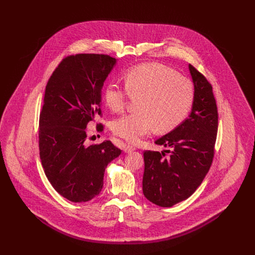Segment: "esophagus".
Returning a JSON list of instances; mask_svg holds the SVG:
<instances>
[{"mask_svg":"<svg viewBox=\"0 0 255 255\" xmlns=\"http://www.w3.org/2000/svg\"><path fill=\"white\" fill-rule=\"evenodd\" d=\"M123 150H124V152L125 153H130V152H132L133 150H135V148L133 147V146H130V145H124V147H123Z\"/></svg>","mask_w":255,"mask_h":255,"instance_id":"34e87169","label":"esophagus"}]
</instances>
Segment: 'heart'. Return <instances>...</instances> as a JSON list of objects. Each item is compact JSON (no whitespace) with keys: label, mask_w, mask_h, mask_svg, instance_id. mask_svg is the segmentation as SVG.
I'll return each mask as SVG.
<instances>
[{"label":"heart","mask_w":255,"mask_h":255,"mask_svg":"<svg viewBox=\"0 0 255 255\" xmlns=\"http://www.w3.org/2000/svg\"><path fill=\"white\" fill-rule=\"evenodd\" d=\"M126 87L116 81L104 89V100L111 111L120 113L128 100L139 98L138 112L125 115L112 124L117 136L134 143L151 133L175 128L187 115L193 102V85L176 71L158 64L147 63L128 71Z\"/></svg>","instance_id":"heart-1"}]
</instances>
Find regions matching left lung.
<instances>
[{
    "label": "left lung",
    "mask_w": 255,
    "mask_h": 255,
    "mask_svg": "<svg viewBox=\"0 0 255 255\" xmlns=\"http://www.w3.org/2000/svg\"><path fill=\"white\" fill-rule=\"evenodd\" d=\"M194 86L191 112L175 129L155 141L170 150L145 151L142 190L161 207L188 198L208 173L218 130V111L211 84L188 65ZM170 155L164 157V152Z\"/></svg>",
    "instance_id": "left-lung-1"
}]
</instances>
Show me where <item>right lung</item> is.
Here are the masks:
<instances>
[{
	"label": "right lung",
	"mask_w": 255,
	"mask_h": 255,
	"mask_svg": "<svg viewBox=\"0 0 255 255\" xmlns=\"http://www.w3.org/2000/svg\"><path fill=\"white\" fill-rule=\"evenodd\" d=\"M117 64L108 55L65 58L45 89L39 119L40 159L55 190L72 202H86L103 187L107 165L121 150L110 140L86 145V126L101 115L102 88ZM98 130H103L99 125Z\"/></svg>",
	"instance_id": "right-lung-1"
}]
</instances>
